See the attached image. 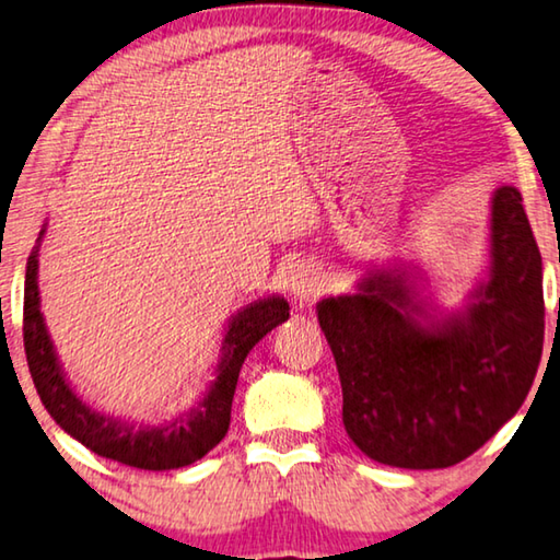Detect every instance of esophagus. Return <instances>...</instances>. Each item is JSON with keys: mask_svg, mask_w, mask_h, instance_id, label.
I'll use <instances>...</instances> for the list:
<instances>
[{"mask_svg": "<svg viewBox=\"0 0 560 560\" xmlns=\"http://www.w3.org/2000/svg\"><path fill=\"white\" fill-rule=\"evenodd\" d=\"M325 290V272L317 265H298V270L290 278V295L298 302H307L317 298Z\"/></svg>", "mask_w": 560, "mask_h": 560, "instance_id": "esophagus-1", "label": "esophagus"}]
</instances>
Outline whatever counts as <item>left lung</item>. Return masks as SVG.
<instances>
[{"label": "left lung", "mask_w": 560, "mask_h": 560, "mask_svg": "<svg viewBox=\"0 0 560 560\" xmlns=\"http://www.w3.org/2000/svg\"><path fill=\"white\" fill-rule=\"evenodd\" d=\"M417 280L407 265L372 270L352 295L319 300L317 319L360 452L446 469L516 415L544 352V272L518 190H493L489 278L464 310L436 313Z\"/></svg>", "instance_id": "1"}]
</instances>
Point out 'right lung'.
Segmentation results:
<instances>
[{
    "instance_id": "add662e5",
    "label": "right lung",
    "mask_w": 560,
    "mask_h": 560,
    "mask_svg": "<svg viewBox=\"0 0 560 560\" xmlns=\"http://www.w3.org/2000/svg\"><path fill=\"white\" fill-rule=\"evenodd\" d=\"M44 233H47V225L36 237L24 275V352L42 405L47 407L63 432L94 454L118 464L149 471H168L203 459L231 427L233 394L245 357L270 329L290 317L288 300L270 295L237 310V315H233L225 327L223 342H220L215 380L210 382L203 399L194 409L161 427L133 424V421L106 417L91 409L69 387L39 307L42 300L36 278H39V247Z\"/></svg>"
}]
</instances>
